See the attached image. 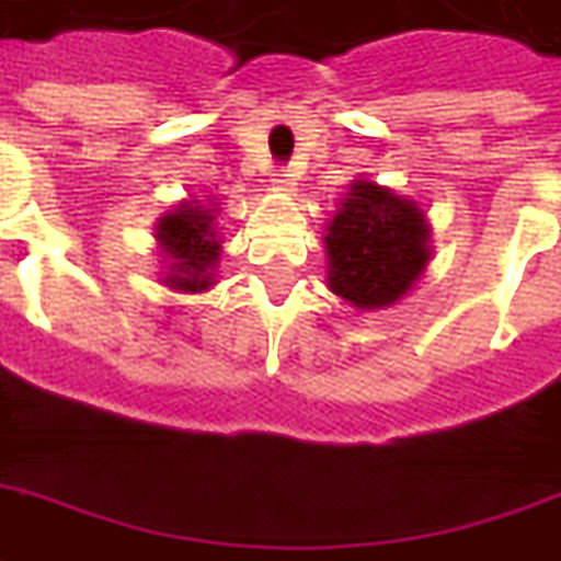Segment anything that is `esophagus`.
<instances>
[{"label":"esophagus","instance_id":"1","mask_svg":"<svg viewBox=\"0 0 561 561\" xmlns=\"http://www.w3.org/2000/svg\"><path fill=\"white\" fill-rule=\"evenodd\" d=\"M294 185H297L294 172L288 170V167H279L276 175H273V187H276V191H294Z\"/></svg>","mask_w":561,"mask_h":561}]
</instances>
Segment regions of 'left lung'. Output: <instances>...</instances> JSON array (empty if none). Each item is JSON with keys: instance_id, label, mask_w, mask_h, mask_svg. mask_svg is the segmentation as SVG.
I'll list each match as a JSON object with an SVG mask.
<instances>
[{"instance_id": "8db88e82", "label": "left lung", "mask_w": 561, "mask_h": 561, "mask_svg": "<svg viewBox=\"0 0 561 561\" xmlns=\"http://www.w3.org/2000/svg\"><path fill=\"white\" fill-rule=\"evenodd\" d=\"M428 240L413 199L358 179L328 225V288L358 309L391 307L428 267Z\"/></svg>"}]
</instances>
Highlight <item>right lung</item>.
Segmentation results:
<instances>
[{
  "label": "right lung",
  "mask_w": 561,
  "mask_h": 561,
  "mask_svg": "<svg viewBox=\"0 0 561 561\" xmlns=\"http://www.w3.org/2000/svg\"><path fill=\"white\" fill-rule=\"evenodd\" d=\"M154 240L167 254L163 285L175 291H206L215 285V264L221 254V240L215 230V213L199 206V199H185L154 225Z\"/></svg>",
  "instance_id": "right-lung-1"
}]
</instances>
